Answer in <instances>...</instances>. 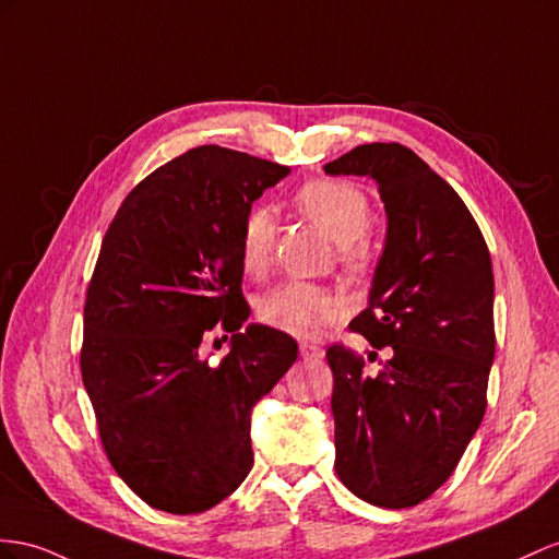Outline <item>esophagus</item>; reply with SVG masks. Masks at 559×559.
<instances>
[{"label": "esophagus", "instance_id": "1", "mask_svg": "<svg viewBox=\"0 0 559 559\" xmlns=\"http://www.w3.org/2000/svg\"><path fill=\"white\" fill-rule=\"evenodd\" d=\"M299 354H302L305 361H321L323 359V349L311 345V342H299Z\"/></svg>", "mask_w": 559, "mask_h": 559}]
</instances>
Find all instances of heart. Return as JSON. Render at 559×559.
<instances>
[{
	"label": "heart",
	"instance_id": "b5f03b06",
	"mask_svg": "<svg viewBox=\"0 0 559 559\" xmlns=\"http://www.w3.org/2000/svg\"><path fill=\"white\" fill-rule=\"evenodd\" d=\"M297 205L342 248L361 240L373 224L368 198L345 181H313L299 191ZM271 248H274L271 212L266 207H252L240 226V260L248 274H264L271 262ZM257 313L276 331L311 335L340 317L342 302L319 285L290 281L271 288L257 305Z\"/></svg>",
	"mask_w": 559,
	"mask_h": 559
}]
</instances>
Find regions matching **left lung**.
<instances>
[{"mask_svg":"<svg viewBox=\"0 0 559 559\" xmlns=\"http://www.w3.org/2000/svg\"><path fill=\"white\" fill-rule=\"evenodd\" d=\"M368 177L388 214L368 307L352 321L378 376L333 345L335 469L380 508H411L451 477L486 411L496 352L493 271L479 226L451 186L402 143H364L323 165Z\"/></svg>","mask_w":559,"mask_h":559,"instance_id":"left-lung-1","label":"left lung"}]
</instances>
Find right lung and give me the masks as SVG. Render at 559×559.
Instances as JSON below:
<instances>
[{
	"mask_svg": "<svg viewBox=\"0 0 559 559\" xmlns=\"http://www.w3.org/2000/svg\"><path fill=\"white\" fill-rule=\"evenodd\" d=\"M288 175L248 153L191 148L124 198L102 242L82 382L110 465L155 510L205 512L238 489L254 461L252 408L297 359L288 333L242 328L240 293L242 219ZM217 324L233 342L214 365L204 342Z\"/></svg>",
	"mask_w": 559,
	"mask_h": 559,
	"instance_id": "right-lung-1",
	"label": "right lung"
}]
</instances>
